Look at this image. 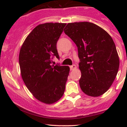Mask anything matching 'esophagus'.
<instances>
[{
	"mask_svg": "<svg viewBox=\"0 0 127 127\" xmlns=\"http://www.w3.org/2000/svg\"><path fill=\"white\" fill-rule=\"evenodd\" d=\"M76 68H77L76 65L73 64V65H72V66H70V69H71V71L74 70V69H76Z\"/></svg>",
	"mask_w": 127,
	"mask_h": 127,
	"instance_id": "esophagus-1",
	"label": "esophagus"
}]
</instances>
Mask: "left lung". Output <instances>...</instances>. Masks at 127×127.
<instances>
[{"label": "left lung", "mask_w": 127, "mask_h": 127, "mask_svg": "<svg viewBox=\"0 0 127 127\" xmlns=\"http://www.w3.org/2000/svg\"><path fill=\"white\" fill-rule=\"evenodd\" d=\"M64 31L77 47L80 88L90 96L102 95L112 85L119 67L112 37L103 28L89 22L68 23Z\"/></svg>", "instance_id": "left-lung-1"}]
</instances>
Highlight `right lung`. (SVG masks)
Segmentation results:
<instances>
[{
  "label": "right lung",
  "instance_id": "right-lung-1",
  "mask_svg": "<svg viewBox=\"0 0 127 127\" xmlns=\"http://www.w3.org/2000/svg\"><path fill=\"white\" fill-rule=\"evenodd\" d=\"M66 23H47L35 27L23 43L19 55L22 79L37 99L45 104L58 101L64 94L70 69L51 64L59 58L56 43Z\"/></svg>",
  "mask_w": 127,
  "mask_h": 127
}]
</instances>
